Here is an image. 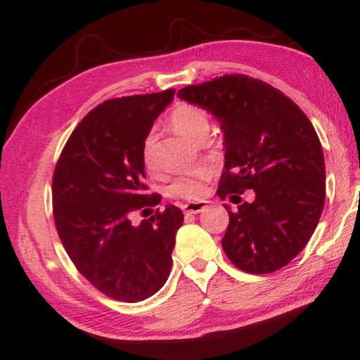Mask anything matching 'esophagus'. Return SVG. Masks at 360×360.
Listing matches in <instances>:
<instances>
[{
  "mask_svg": "<svg viewBox=\"0 0 360 360\" xmlns=\"http://www.w3.org/2000/svg\"><path fill=\"white\" fill-rule=\"evenodd\" d=\"M207 207L206 202H187V205L182 206V211H184L186 214H198V212H202Z\"/></svg>",
  "mask_w": 360,
  "mask_h": 360,
  "instance_id": "1",
  "label": "esophagus"
}]
</instances>
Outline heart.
<instances>
[{
  "label": "heart",
  "mask_w": 360,
  "mask_h": 360,
  "mask_svg": "<svg viewBox=\"0 0 360 360\" xmlns=\"http://www.w3.org/2000/svg\"><path fill=\"white\" fill-rule=\"evenodd\" d=\"M169 124L179 135L184 136L187 140L197 141L201 135L209 132V120L207 115L202 112L201 108L191 105V103H179L173 108L172 115H169ZM143 163L146 168L154 167V136L148 135L145 141H143ZM211 178V172L209 169H197V172L187 173L181 178L176 179L172 187H169V193L173 197L186 198V200H198L206 192V182Z\"/></svg>",
  "instance_id": "1"
}]
</instances>
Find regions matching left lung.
<instances>
[{
	"label": "left lung",
	"instance_id": "8db88e82",
	"mask_svg": "<svg viewBox=\"0 0 360 360\" xmlns=\"http://www.w3.org/2000/svg\"><path fill=\"white\" fill-rule=\"evenodd\" d=\"M178 97L211 113L224 132L219 197L255 192L238 211L225 205L226 257L250 274L286 266L310 240L324 207V155L310 120L282 91L243 74L191 84Z\"/></svg>",
	"mask_w": 360,
	"mask_h": 360
}]
</instances>
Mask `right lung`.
Returning a JSON list of instances; mask_svg holds the SVG:
<instances>
[{"mask_svg":"<svg viewBox=\"0 0 360 360\" xmlns=\"http://www.w3.org/2000/svg\"><path fill=\"white\" fill-rule=\"evenodd\" d=\"M173 97L167 89L97 105L69 136L53 173V217L69 258L91 285L122 302H140L165 285L184 221L173 205L139 225L130 219L160 202L146 195L141 149Z\"/></svg>","mask_w":360,"mask_h":360,"instance_id":"right-lung-1","label":"right lung"}]
</instances>
